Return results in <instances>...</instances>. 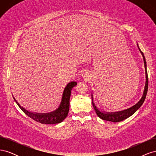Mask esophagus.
Wrapping results in <instances>:
<instances>
[{"label":"esophagus","instance_id":"esophagus-1","mask_svg":"<svg viewBox=\"0 0 156 156\" xmlns=\"http://www.w3.org/2000/svg\"><path fill=\"white\" fill-rule=\"evenodd\" d=\"M83 75L84 76V77H88V74L87 73H84Z\"/></svg>","mask_w":156,"mask_h":156}]
</instances>
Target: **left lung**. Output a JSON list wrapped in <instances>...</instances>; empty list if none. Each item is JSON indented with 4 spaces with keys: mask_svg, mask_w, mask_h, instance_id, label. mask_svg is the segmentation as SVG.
I'll return each instance as SVG.
<instances>
[{
    "mask_svg": "<svg viewBox=\"0 0 156 156\" xmlns=\"http://www.w3.org/2000/svg\"><path fill=\"white\" fill-rule=\"evenodd\" d=\"M138 48L141 53V54H142V55H143L144 63V67H145V72H146V84H145L144 94H143V96L142 98H141V100L137 103H136L135 105L129 108V109H127V110L119 112H114V113H104V112H102L100 111L98 109L96 105H94V103L92 102L94 108V110H95L97 115L102 120L110 121V122H119L124 120L127 119V118L129 117L130 116H131L133 114H134V113L139 109V108L140 107V106L142 105L143 103H144L146 96V94H147L148 88V77L147 70H146V60L144 58V54L140 49L139 46H138Z\"/></svg>",
    "mask_w": 156,
    "mask_h": 156,
    "instance_id": "8db88e82",
    "label": "left lung"
}]
</instances>
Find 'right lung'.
Wrapping results in <instances>:
<instances>
[{"mask_svg":"<svg viewBox=\"0 0 156 156\" xmlns=\"http://www.w3.org/2000/svg\"><path fill=\"white\" fill-rule=\"evenodd\" d=\"M76 85V82H71L69 84H68L67 87H66L64 91L62 102H61V104L59 108H58V109L56 110L55 111L51 113H48V114H35V113L30 112L25 109L23 107H21L20 105L18 103V102L16 101V99L14 98L13 99L16 102L17 105L20 107L21 109L28 116H29L30 119L37 122H40L41 124H58L60 123V122H62L68 115L71 91H72V88Z\"/></svg>","mask_w":156,"mask_h":156,"instance_id":"right-lung-1","label":"right lung"}]
</instances>
